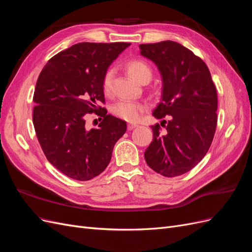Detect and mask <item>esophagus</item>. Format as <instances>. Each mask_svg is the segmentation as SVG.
Wrapping results in <instances>:
<instances>
[{
    "label": "esophagus",
    "mask_w": 252,
    "mask_h": 252,
    "mask_svg": "<svg viewBox=\"0 0 252 252\" xmlns=\"http://www.w3.org/2000/svg\"><path fill=\"white\" fill-rule=\"evenodd\" d=\"M135 127H138V124H128V126H127L128 130H132V129H134Z\"/></svg>",
    "instance_id": "esophagus-1"
}]
</instances>
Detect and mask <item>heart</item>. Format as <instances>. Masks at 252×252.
Returning a JSON list of instances; mask_svg holds the SVG:
<instances>
[{
  "label": "heart",
  "instance_id": "obj_1",
  "mask_svg": "<svg viewBox=\"0 0 252 252\" xmlns=\"http://www.w3.org/2000/svg\"><path fill=\"white\" fill-rule=\"evenodd\" d=\"M127 71L130 73L136 81H143L144 79L151 78V68L150 66L144 62L142 60H131L126 64ZM112 78H113V70L108 69L104 73L102 87L105 94H109L111 91L112 86ZM143 106L131 100H121L112 106V113L114 116L125 120L127 122H135L138 121L143 113Z\"/></svg>",
  "mask_w": 252,
  "mask_h": 252
}]
</instances>
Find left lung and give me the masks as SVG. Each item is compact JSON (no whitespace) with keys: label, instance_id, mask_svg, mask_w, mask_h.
I'll return each instance as SVG.
<instances>
[{"label":"left lung","instance_id":"1","mask_svg":"<svg viewBox=\"0 0 252 252\" xmlns=\"http://www.w3.org/2000/svg\"><path fill=\"white\" fill-rule=\"evenodd\" d=\"M141 55L162 75L161 102L151 126L154 140L144 154L151 169L167 178L191 170L207 154L217 128L218 94L204 61L173 41L141 44ZM165 129L161 130L160 126Z\"/></svg>","mask_w":252,"mask_h":252}]
</instances>
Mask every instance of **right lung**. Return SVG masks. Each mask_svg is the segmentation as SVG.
<instances>
[{"mask_svg":"<svg viewBox=\"0 0 252 252\" xmlns=\"http://www.w3.org/2000/svg\"><path fill=\"white\" fill-rule=\"evenodd\" d=\"M130 43H78L44 66L33 94L36 138L50 164L73 180L88 181L108 166L126 122L97 106L105 103L104 73ZM103 118L97 128L85 126L87 113Z\"/></svg>","mask_w":252,"mask_h":252,"instance_id":"obj_1","label":"right lung"}]
</instances>
